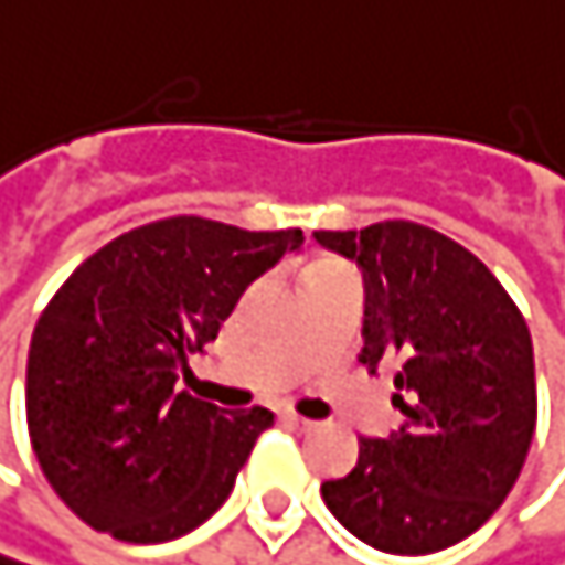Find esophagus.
Instances as JSON below:
<instances>
[{"mask_svg":"<svg viewBox=\"0 0 565 565\" xmlns=\"http://www.w3.org/2000/svg\"><path fill=\"white\" fill-rule=\"evenodd\" d=\"M285 422H288V425H295V428H315V422H311V418H305V415H298V412H285Z\"/></svg>","mask_w":565,"mask_h":565,"instance_id":"esophagus-1","label":"esophagus"}]
</instances>
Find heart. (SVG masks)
<instances>
[{"label": "heart", "mask_w": 565, "mask_h": 565, "mask_svg": "<svg viewBox=\"0 0 565 565\" xmlns=\"http://www.w3.org/2000/svg\"><path fill=\"white\" fill-rule=\"evenodd\" d=\"M344 270L348 267L341 260H318V264H311L308 277H328V274H344Z\"/></svg>", "instance_id": "1"}]
</instances>
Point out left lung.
Masks as SVG:
<instances>
[{
    "label": "left lung",
    "mask_w": 565,
    "mask_h": 565,
    "mask_svg": "<svg viewBox=\"0 0 565 565\" xmlns=\"http://www.w3.org/2000/svg\"><path fill=\"white\" fill-rule=\"evenodd\" d=\"M365 270L372 372L395 365L402 428L361 438L358 466L321 486L334 519L382 553L425 556L472 536L512 492L536 431L526 318L462 244L415 221L315 231Z\"/></svg>",
    "instance_id": "obj_1"
}]
</instances>
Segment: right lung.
I'll list each match as a JSON object with an SVG mask.
<instances>
[{
    "mask_svg": "<svg viewBox=\"0 0 565 565\" xmlns=\"http://www.w3.org/2000/svg\"><path fill=\"white\" fill-rule=\"evenodd\" d=\"M305 234L167 217L89 254L39 315L25 422L39 469L96 533L167 543L207 522L274 412L173 392L241 295Z\"/></svg>",
    "mask_w": 565,
    "mask_h": 565,
    "instance_id": "right-lung-1",
    "label": "right lung"
}]
</instances>
